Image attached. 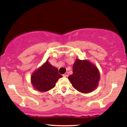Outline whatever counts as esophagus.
<instances>
[{
	"label": "esophagus",
	"mask_w": 127,
	"mask_h": 127,
	"mask_svg": "<svg viewBox=\"0 0 127 127\" xmlns=\"http://www.w3.org/2000/svg\"><path fill=\"white\" fill-rule=\"evenodd\" d=\"M68 76H69L68 72H66V73L63 75V76H64V77H68Z\"/></svg>",
	"instance_id": "esophagus-1"
}]
</instances>
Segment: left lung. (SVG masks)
Segmentation results:
<instances>
[{
	"label": "left lung",
	"instance_id": "left-lung-1",
	"mask_svg": "<svg viewBox=\"0 0 127 127\" xmlns=\"http://www.w3.org/2000/svg\"><path fill=\"white\" fill-rule=\"evenodd\" d=\"M72 74L68 77L75 89L82 93H89L97 87L100 75L95 65L87 60L76 59L72 67Z\"/></svg>",
	"mask_w": 127,
	"mask_h": 127
}]
</instances>
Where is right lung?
<instances>
[{"label": "right lung", "instance_id": "obj_1", "mask_svg": "<svg viewBox=\"0 0 127 127\" xmlns=\"http://www.w3.org/2000/svg\"><path fill=\"white\" fill-rule=\"evenodd\" d=\"M62 77L58 73V69L53 66L47 60L33 72L31 76V83L35 89L44 92L55 87L58 80Z\"/></svg>", "mask_w": 127, "mask_h": 127}]
</instances>
